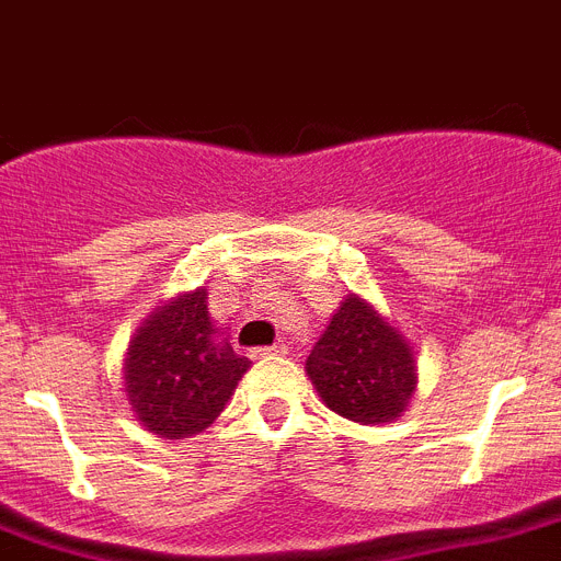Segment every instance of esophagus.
I'll list each match as a JSON object with an SVG mask.
<instances>
[{
  "label": "esophagus",
  "instance_id": "34e87169",
  "mask_svg": "<svg viewBox=\"0 0 561 561\" xmlns=\"http://www.w3.org/2000/svg\"><path fill=\"white\" fill-rule=\"evenodd\" d=\"M289 346L286 343H275V346H266V348H255V357H277V354H286Z\"/></svg>",
  "mask_w": 561,
  "mask_h": 561
}]
</instances>
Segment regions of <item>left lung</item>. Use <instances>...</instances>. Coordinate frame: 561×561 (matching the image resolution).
Listing matches in <instances>:
<instances>
[{
    "mask_svg": "<svg viewBox=\"0 0 561 561\" xmlns=\"http://www.w3.org/2000/svg\"><path fill=\"white\" fill-rule=\"evenodd\" d=\"M306 375L327 409L360 425L403 417L417 391V354L360 295H346L314 343Z\"/></svg>",
    "mask_w": 561,
    "mask_h": 561,
    "instance_id": "left-lung-1",
    "label": "left lung"
}]
</instances>
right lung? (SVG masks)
<instances>
[{
	"label": "right lung",
	"mask_w": 561,
	"mask_h": 561,
	"mask_svg": "<svg viewBox=\"0 0 561 561\" xmlns=\"http://www.w3.org/2000/svg\"><path fill=\"white\" fill-rule=\"evenodd\" d=\"M247 371V357L209 318L201 286L144 318L124 357V394L144 431L184 439L215 423Z\"/></svg>",
	"instance_id": "add662e5"
}]
</instances>
